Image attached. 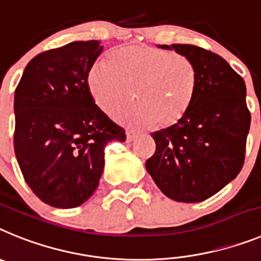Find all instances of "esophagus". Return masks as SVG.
I'll return each instance as SVG.
<instances>
[{"mask_svg": "<svg viewBox=\"0 0 261 261\" xmlns=\"http://www.w3.org/2000/svg\"><path fill=\"white\" fill-rule=\"evenodd\" d=\"M137 137H138V134L133 130H127V133H126V140H127V142H133Z\"/></svg>", "mask_w": 261, "mask_h": 261, "instance_id": "1", "label": "esophagus"}]
</instances>
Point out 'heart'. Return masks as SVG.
Returning a JSON list of instances; mask_svg holds the SVG:
<instances>
[{
    "instance_id": "b5f03b06",
    "label": "heart",
    "mask_w": 261,
    "mask_h": 261,
    "mask_svg": "<svg viewBox=\"0 0 261 261\" xmlns=\"http://www.w3.org/2000/svg\"><path fill=\"white\" fill-rule=\"evenodd\" d=\"M88 81L105 112H117L134 96L138 105L117 114L121 121L137 127L168 128L187 117L196 96L197 72L184 55L133 44L97 62Z\"/></svg>"
}]
</instances>
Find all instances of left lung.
Instances as JSON below:
<instances>
[{
	"label": "left lung",
	"instance_id": "obj_1",
	"mask_svg": "<svg viewBox=\"0 0 261 261\" xmlns=\"http://www.w3.org/2000/svg\"><path fill=\"white\" fill-rule=\"evenodd\" d=\"M193 63L197 89L187 117L151 134L146 169L168 198L201 202L234 180L243 167L251 115L246 84L225 59L192 44H162Z\"/></svg>",
	"mask_w": 261,
	"mask_h": 261
}]
</instances>
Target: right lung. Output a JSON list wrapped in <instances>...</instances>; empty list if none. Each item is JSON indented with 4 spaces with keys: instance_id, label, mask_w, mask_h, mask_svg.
I'll use <instances>...</instances> for the list:
<instances>
[{
    "instance_id": "right-lung-1",
    "label": "right lung",
    "mask_w": 261,
    "mask_h": 261,
    "mask_svg": "<svg viewBox=\"0 0 261 261\" xmlns=\"http://www.w3.org/2000/svg\"><path fill=\"white\" fill-rule=\"evenodd\" d=\"M99 40L42 52L24 68L14 94V151L27 185L59 209L83 205L97 189L109 142L123 128L94 103L88 76Z\"/></svg>"
}]
</instances>
